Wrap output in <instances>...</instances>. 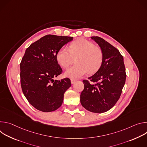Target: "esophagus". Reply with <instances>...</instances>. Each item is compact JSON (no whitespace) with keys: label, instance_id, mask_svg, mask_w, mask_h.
I'll list each match as a JSON object with an SVG mask.
<instances>
[{"label":"esophagus","instance_id":"obj_1","mask_svg":"<svg viewBox=\"0 0 147 147\" xmlns=\"http://www.w3.org/2000/svg\"><path fill=\"white\" fill-rule=\"evenodd\" d=\"M76 81V80H75V79H73V78H71V83L72 84H74V83H75V82Z\"/></svg>","mask_w":147,"mask_h":147}]
</instances>
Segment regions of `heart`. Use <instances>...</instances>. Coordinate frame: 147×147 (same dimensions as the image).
<instances>
[{
	"label": "heart",
	"instance_id": "b5f03b06",
	"mask_svg": "<svg viewBox=\"0 0 147 147\" xmlns=\"http://www.w3.org/2000/svg\"><path fill=\"white\" fill-rule=\"evenodd\" d=\"M58 64L63 68H67L75 59V65L69 68L65 76L73 79L80 78L87 72L93 74L102 66L103 52L98 46H96L86 39L80 38L69 45L68 49L62 47L56 55Z\"/></svg>",
	"mask_w": 147,
	"mask_h": 147
}]
</instances>
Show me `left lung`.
I'll list each match as a JSON object with an SVG mask.
<instances>
[{"label": "left lung", "mask_w": 147, "mask_h": 147, "mask_svg": "<svg viewBox=\"0 0 147 147\" xmlns=\"http://www.w3.org/2000/svg\"><path fill=\"white\" fill-rule=\"evenodd\" d=\"M103 52L99 69L88 80L82 81L84 88L80 95L82 106L94 113L111 109L120 98L126 73L123 57L119 50L99 36H92Z\"/></svg>", "instance_id": "obj_1"}]
</instances>
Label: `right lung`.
I'll use <instances>...</instances> for the list:
<instances>
[{
	"label": "right lung",
	"mask_w": 147,
	"mask_h": 147,
	"mask_svg": "<svg viewBox=\"0 0 147 147\" xmlns=\"http://www.w3.org/2000/svg\"><path fill=\"white\" fill-rule=\"evenodd\" d=\"M73 37L47 35L27 48L20 63V81L23 92L35 109L44 112L61 107L64 94L71 86L70 80H55L62 73L56 55Z\"/></svg>",
	"instance_id": "add662e5"
}]
</instances>
